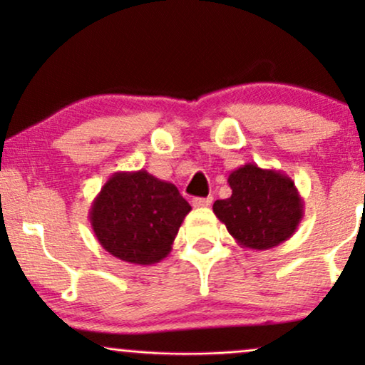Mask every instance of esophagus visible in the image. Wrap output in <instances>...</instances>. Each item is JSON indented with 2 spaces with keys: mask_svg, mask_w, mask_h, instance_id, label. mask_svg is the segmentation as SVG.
I'll use <instances>...</instances> for the list:
<instances>
[{
  "mask_svg": "<svg viewBox=\"0 0 365 365\" xmlns=\"http://www.w3.org/2000/svg\"><path fill=\"white\" fill-rule=\"evenodd\" d=\"M211 202H212V197H194V199H192V206L194 207H207V206H211Z\"/></svg>",
  "mask_w": 365,
  "mask_h": 365,
  "instance_id": "esophagus-1",
  "label": "esophagus"
}]
</instances>
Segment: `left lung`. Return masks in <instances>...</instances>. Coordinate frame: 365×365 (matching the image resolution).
<instances>
[{
	"label": "left lung",
	"mask_w": 365,
	"mask_h": 365,
	"mask_svg": "<svg viewBox=\"0 0 365 365\" xmlns=\"http://www.w3.org/2000/svg\"><path fill=\"white\" fill-rule=\"evenodd\" d=\"M232 195L216 200L212 212L244 249L267 250L295 233L304 199L287 173L245 163L228 175Z\"/></svg>",
	"instance_id": "8db88e82"
}]
</instances>
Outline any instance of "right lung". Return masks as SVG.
<instances>
[{
  "label": "right lung",
  "mask_w": 365,
  "mask_h": 365,
  "mask_svg": "<svg viewBox=\"0 0 365 365\" xmlns=\"http://www.w3.org/2000/svg\"><path fill=\"white\" fill-rule=\"evenodd\" d=\"M190 204L173 183L145 170L116 171L92 200L89 221L106 252L150 266L171 252Z\"/></svg>",
  "instance_id": "1"
}]
</instances>
